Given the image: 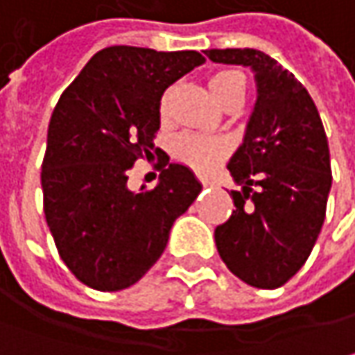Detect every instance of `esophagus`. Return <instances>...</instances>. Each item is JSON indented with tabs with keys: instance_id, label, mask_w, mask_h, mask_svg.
Returning <instances> with one entry per match:
<instances>
[{
	"instance_id": "esophagus-1",
	"label": "esophagus",
	"mask_w": 355,
	"mask_h": 355,
	"mask_svg": "<svg viewBox=\"0 0 355 355\" xmlns=\"http://www.w3.org/2000/svg\"><path fill=\"white\" fill-rule=\"evenodd\" d=\"M202 184H205V187H213V182H209V180H202Z\"/></svg>"
}]
</instances>
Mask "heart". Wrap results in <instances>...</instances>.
I'll return each mask as SVG.
<instances>
[{"instance_id":"obj_1","label":"heart","mask_w":355,"mask_h":355,"mask_svg":"<svg viewBox=\"0 0 355 355\" xmlns=\"http://www.w3.org/2000/svg\"><path fill=\"white\" fill-rule=\"evenodd\" d=\"M209 90L215 96V100L219 104H227L235 98L245 96L247 90V78L239 70H219V72L211 73L209 78ZM171 98L173 90H166L160 96V104H158V112L162 118L168 116L171 110ZM231 150V144L219 138V136H202V135H180L175 138L173 144V155L180 160L182 164H187L189 168H193L198 175H207L211 173L220 160H225Z\"/></svg>"}]
</instances>
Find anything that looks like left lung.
<instances>
[{
	"mask_svg": "<svg viewBox=\"0 0 355 355\" xmlns=\"http://www.w3.org/2000/svg\"><path fill=\"white\" fill-rule=\"evenodd\" d=\"M205 53L249 66L257 82L245 140L227 164L243 191H231L235 211L215 229L217 251L241 282L275 289L302 269L322 231L331 189L327 136L311 96L277 60L251 48Z\"/></svg>",
	"mask_w": 355,
	"mask_h": 355,
	"instance_id": "obj_1",
	"label": "left lung"
}]
</instances>
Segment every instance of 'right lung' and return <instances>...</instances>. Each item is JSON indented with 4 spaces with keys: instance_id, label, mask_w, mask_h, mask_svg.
Here are the masks:
<instances>
[{
    "instance_id": "add662e5",
    "label": "right lung",
    "mask_w": 355,
    "mask_h": 355,
    "mask_svg": "<svg viewBox=\"0 0 355 355\" xmlns=\"http://www.w3.org/2000/svg\"><path fill=\"white\" fill-rule=\"evenodd\" d=\"M202 62L195 50L110 46L60 96L42 162L44 213L60 257L84 285L98 291L135 285L200 193L193 171L168 157L155 189L135 193L126 182L136 160L155 148L160 96Z\"/></svg>"
}]
</instances>
